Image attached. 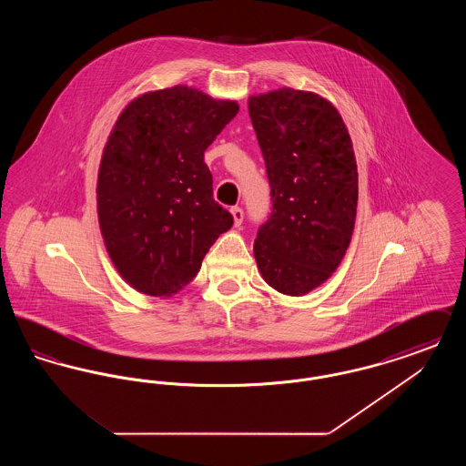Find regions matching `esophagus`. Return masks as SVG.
<instances>
[{
  "mask_svg": "<svg viewBox=\"0 0 466 466\" xmlns=\"http://www.w3.org/2000/svg\"><path fill=\"white\" fill-rule=\"evenodd\" d=\"M230 215H232V218H234V227H239V225L243 223L244 213L241 208H232V209H230Z\"/></svg>",
  "mask_w": 466,
  "mask_h": 466,
  "instance_id": "34e87169",
  "label": "esophagus"
}]
</instances>
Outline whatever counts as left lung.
Instances as JSON below:
<instances>
[{"label": "left lung", "instance_id": "8db88e82", "mask_svg": "<svg viewBox=\"0 0 466 466\" xmlns=\"http://www.w3.org/2000/svg\"><path fill=\"white\" fill-rule=\"evenodd\" d=\"M266 160L272 213L253 253L267 285L300 297L323 285L351 243L358 206L353 143L337 108L289 87L248 99Z\"/></svg>", "mask_w": 466, "mask_h": 466}]
</instances>
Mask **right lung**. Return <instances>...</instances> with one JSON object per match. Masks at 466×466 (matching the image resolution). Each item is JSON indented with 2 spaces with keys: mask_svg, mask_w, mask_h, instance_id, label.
I'll use <instances>...</instances> for the list:
<instances>
[{
  "mask_svg": "<svg viewBox=\"0 0 466 466\" xmlns=\"http://www.w3.org/2000/svg\"><path fill=\"white\" fill-rule=\"evenodd\" d=\"M239 105L188 86L145 92L118 115L97 173V218L116 272L134 289L171 297L232 227L213 199L206 148Z\"/></svg>",
  "mask_w": 466,
  "mask_h": 466,
  "instance_id": "1",
  "label": "right lung"
}]
</instances>
